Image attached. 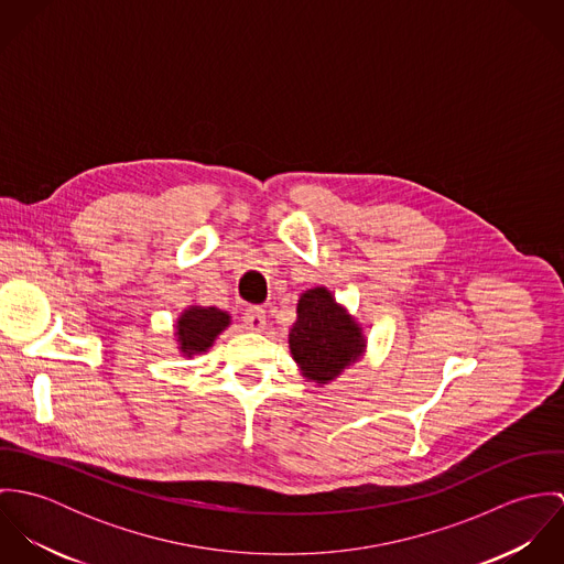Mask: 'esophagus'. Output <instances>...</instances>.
<instances>
[{
	"label": "esophagus",
	"mask_w": 564,
	"mask_h": 564,
	"mask_svg": "<svg viewBox=\"0 0 564 564\" xmlns=\"http://www.w3.org/2000/svg\"><path fill=\"white\" fill-rule=\"evenodd\" d=\"M242 322H245V325H247L249 329L260 332V329L264 327V323H267L264 308H260V306H247L245 313H242Z\"/></svg>",
	"instance_id": "1"
}]
</instances>
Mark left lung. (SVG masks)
Returning a JSON list of instances; mask_svg holds the SVG:
<instances>
[{
    "instance_id": "obj_1",
    "label": "left lung",
    "mask_w": 564,
    "mask_h": 564,
    "mask_svg": "<svg viewBox=\"0 0 564 564\" xmlns=\"http://www.w3.org/2000/svg\"><path fill=\"white\" fill-rule=\"evenodd\" d=\"M289 347L304 378L327 384L365 349V338L354 322L323 286L300 297L297 322L291 327Z\"/></svg>"
}]
</instances>
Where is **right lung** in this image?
<instances>
[{
	"label": "right lung",
	"mask_w": 564,
	"mask_h": 564,
	"mask_svg": "<svg viewBox=\"0 0 564 564\" xmlns=\"http://www.w3.org/2000/svg\"><path fill=\"white\" fill-rule=\"evenodd\" d=\"M230 325V317L219 308H202L191 306L182 313L175 325V336L180 343V351L186 356L206 351L219 332H224Z\"/></svg>",
	"instance_id": "add662e5"
}]
</instances>
